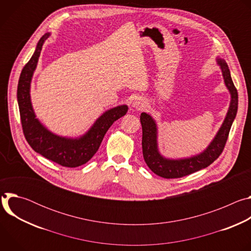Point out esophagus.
<instances>
[{"mask_svg": "<svg viewBox=\"0 0 251 251\" xmlns=\"http://www.w3.org/2000/svg\"><path fill=\"white\" fill-rule=\"evenodd\" d=\"M145 100L143 99L142 97H136L133 99L132 101V107L135 109H138V110H141L145 107Z\"/></svg>", "mask_w": 251, "mask_h": 251, "instance_id": "esophagus-1", "label": "esophagus"}]
</instances>
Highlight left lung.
<instances>
[{
  "instance_id": "1",
  "label": "left lung",
  "mask_w": 251,
  "mask_h": 251,
  "mask_svg": "<svg viewBox=\"0 0 251 251\" xmlns=\"http://www.w3.org/2000/svg\"><path fill=\"white\" fill-rule=\"evenodd\" d=\"M217 62L221 66L225 84L230 94V103L226 116L209 145L200 154L188 158L170 159L164 157L158 147V126L154 118L146 112L141 113L140 121L142 125V149L143 157L156 175L165 178L182 177L197 171L206 168L216 161L222 154L226 143L229 130L234 121L238 107V94L232 82L230 71L224 58L217 57Z\"/></svg>"
}]
</instances>
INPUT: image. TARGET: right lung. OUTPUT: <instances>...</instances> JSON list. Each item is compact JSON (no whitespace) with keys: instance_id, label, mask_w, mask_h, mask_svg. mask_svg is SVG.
<instances>
[{"instance_id":"1","label":"right lung","mask_w":251,"mask_h":251,"mask_svg":"<svg viewBox=\"0 0 251 251\" xmlns=\"http://www.w3.org/2000/svg\"><path fill=\"white\" fill-rule=\"evenodd\" d=\"M50 32L45 33L25 65L18 84V104L25 137L29 146L45 158L60 166L75 168L87 163L97 152L104 135L111 125L128 111L127 105H119L105 111L83 135L76 138L58 136L50 131L37 118L30 100V83L45 42Z\"/></svg>"}]
</instances>
